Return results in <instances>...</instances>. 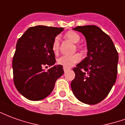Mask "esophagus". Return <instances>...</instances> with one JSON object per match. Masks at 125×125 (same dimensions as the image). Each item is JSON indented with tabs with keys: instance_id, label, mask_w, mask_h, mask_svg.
I'll use <instances>...</instances> for the list:
<instances>
[{
	"instance_id": "34e87169",
	"label": "esophagus",
	"mask_w": 125,
	"mask_h": 125,
	"mask_svg": "<svg viewBox=\"0 0 125 125\" xmlns=\"http://www.w3.org/2000/svg\"><path fill=\"white\" fill-rule=\"evenodd\" d=\"M63 70H64V72L67 71V70H70V68H68V67H65V66H63Z\"/></svg>"
}]
</instances>
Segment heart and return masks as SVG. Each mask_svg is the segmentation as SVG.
Listing matches in <instances>:
<instances>
[{
	"label": "heart",
	"mask_w": 125,
	"mask_h": 125,
	"mask_svg": "<svg viewBox=\"0 0 125 125\" xmlns=\"http://www.w3.org/2000/svg\"><path fill=\"white\" fill-rule=\"evenodd\" d=\"M65 38L71 41L74 43H78L81 40L80 35L74 31H69L65 34ZM52 50L55 53H57L59 50V37H56L54 39L52 44ZM81 55L80 54L76 53L71 55H63L57 60V63L60 65H63L65 67H72L80 62Z\"/></svg>",
	"instance_id": "b5f03b06"
}]
</instances>
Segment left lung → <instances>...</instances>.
<instances>
[{
  "mask_svg": "<svg viewBox=\"0 0 125 125\" xmlns=\"http://www.w3.org/2000/svg\"><path fill=\"white\" fill-rule=\"evenodd\" d=\"M86 38L87 57L73 70L74 79L71 88L80 102L97 104L111 91L117 76L118 55L110 37L96 26L73 28Z\"/></svg>",
  "mask_w": 125,
  "mask_h": 125,
  "instance_id": "8db88e82",
  "label": "left lung"
}]
</instances>
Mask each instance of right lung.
Listing matches in <instances>:
<instances>
[{
	"label": "right lung",
	"instance_id": "1",
	"mask_svg": "<svg viewBox=\"0 0 125 125\" xmlns=\"http://www.w3.org/2000/svg\"><path fill=\"white\" fill-rule=\"evenodd\" d=\"M63 28L31 27L19 38L13 59V81L17 91L26 98L39 101L53 91L56 81L63 74L62 65H55L52 44ZM53 67L47 71L44 65Z\"/></svg>",
	"mask_w": 125,
	"mask_h": 125
}]
</instances>
